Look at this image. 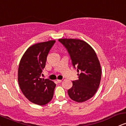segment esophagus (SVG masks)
I'll list each match as a JSON object with an SVG mask.
<instances>
[{
  "label": "esophagus",
  "mask_w": 126,
  "mask_h": 126,
  "mask_svg": "<svg viewBox=\"0 0 126 126\" xmlns=\"http://www.w3.org/2000/svg\"><path fill=\"white\" fill-rule=\"evenodd\" d=\"M57 81L58 83H60V82L62 81V80H61V79H57Z\"/></svg>",
  "instance_id": "1"
}]
</instances>
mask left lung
<instances>
[{
	"mask_svg": "<svg viewBox=\"0 0 126 126\" xmlns=\"http://www.w3.org/2000/svg\"><path fill=\"white\" fill-rule=\"evenodd\" d=\"M69 54L74 67H77L79 79L72 81L69 96L77 102H83L95 94L101 80V66L96 53L85 41L77 39H59Z\"/></svg>",
	"mask_w": 126,
	"mask_h": 126,
	"instance_id": "obj_1",
	"label": "left lung"
}]
</instances>
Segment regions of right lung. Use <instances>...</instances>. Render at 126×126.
Returning <instances> with one entry per match:
<instances>
[{"mask_svg":"<svg viewBox=\"0 0 126 126\" xmlns=\"http://www.w3.org/2000/svg\"><path fill=\"white\" fill-rule=\"evenodd\" d=\"M55 42L49 41L32 45L24 52L19 64L18 81L21 90L30 102L38 105L47 104L53 97L56 84L40 77Z\"/></svg>","mask_w":126,"mask_h":126,"instance_id":"1","label":"right lung"}]
</instances>
